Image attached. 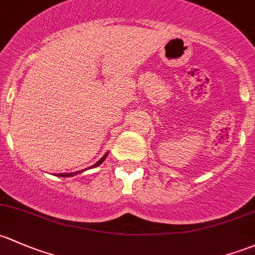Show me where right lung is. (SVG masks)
<instances>
[{"mask_svg": "<svg viewBox=\"0 0 255 255\" xmlns=\"http://www.w3.org/2000/svg\"><path fill=\"white\" fill-rule=\"evenodd\" d=\"M107 154H109V152H106V154L104 155V156L101 157V159L99 160L98 162H96V163H94V165H93V166H90L89 168H93V167H98L99 165H101V163L104 162V160L106 159ZM80 172H83V171H76V172H71V173H58V175H56V176H60V177H72V176H74V175H78V173H80Z\"/></svg>", "mask_w": 255, "mask_h": 255, "instance_id": "1", "label": "right lung"}]
</instances>
